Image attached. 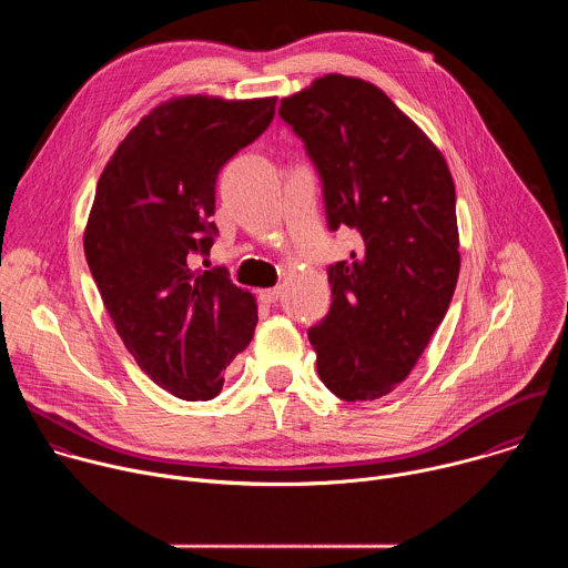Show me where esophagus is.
I'll use <instances>...</instances> for the list:
<instances>
[{
  "instance_id": "obj_1",
  "label": "esophagus",
  "mask_w": 568,
  "mask_h": 568,
  "mask_svg": "<svg viewBox=\"0 0 568 568\" xmlns=\"http://www.w3.org/2000/svg\"><path fill=\"white\" fill-rule=\"evenodd\" d=\"M281 294H283V287L276 285V287H270V290H261V292H258V298L270 305V303H276V301L281 298Z\"/></svg>"
}]
</instances>
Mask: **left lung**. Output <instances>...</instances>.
Instances as JSON below:
<instances>
[{"mask_svg":"<svg viewBox=\"0 0 568 568\" xmlns=\"http://www.w3.org/2000/svg\"><path fill=\"white\" fill-rule=\"evenodd\" d=\"M323 184L331 231L364 250L331 265V312L307 331L321 382L377 399L425 353L456 290V191L443 152L379 88L326 73L278 108Z\"/></svg>","mask_w":568,"mask_h":568,"instance_id":"left-lung-1","label":"left lung"}]
</instances>
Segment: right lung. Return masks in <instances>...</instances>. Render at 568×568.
<instances>
[{"label": "right lung", "instance_id": "add662e5", "mask_svg": "<svg viewBox=\"0 0 568 568\" xmlns=\"http://www.w3.org/2000/svg\"><path fill=\"white\" fill-rule=\"evenodd\" d=\"M276 97H178L119 143L85 226V258L139 368L180 399H211L258 323L252 292L222 270H191L217 233L215 182L272 123Z\"/></svg>", "mask_w": 568, "mask_h": 568}]
</instances>
